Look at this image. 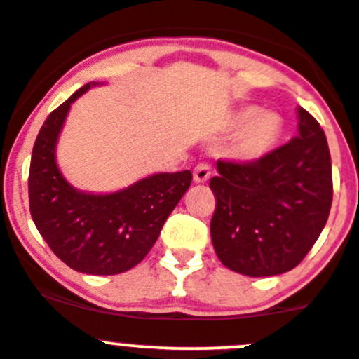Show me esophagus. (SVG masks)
I'll list each match as a JSON object with an SVG mask.
<instances>
[{"label":"esophagus","mask_w":359,"mask_h":359,"mask_svg":"<svg viewBox=\"0 0 359 359\" xmlns=\"http://www.w3.org/2000/svg\"><path fill=\"white\" fill-rule=\"evenodd\" d=\"M209 177H211V166L208 163L196 164L195 170H193V179H195V182H208Z\"/></svg>","instance_id":"esophagus-1"}]
</instances>
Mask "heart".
<instances>
[{"mask_svg": "<svg viewBox=\"0 0 359 359\" xmlns=\"http://www.w3.org/2000/svg\"><path fill=\"white\" fill-rule=\"evenodd\" d=\"M229 128L240 130L234 154L241 161H259L268 156L283 135V119L276 112H261L259 107H241L229 118Z\"/></svg>", "mask_w": 359, "mask_h": 359, "instance_id": "b5f03b06", "label": "heart"}]
</instances>
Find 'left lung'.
<instances>
[{"mask_svg":"<svg viewBox=\"0 0 359 359\" xmlns=\"http://www.w3.org/2000/svg\"><path fill=\"white\" fill-rule=\"evenodd\" d=\"M211 240L232 272H290L318 240L332 202L331 154L318 121L299 107V135L259 161L216 163Z\"/></svg>","mask_w":359,"mask_h":359,"instance_id":"8db88e82","label":"left lung"}]
</instances>
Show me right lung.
Segmentation results:
<instances>
[{"label": "right lung", "mask_w": 359, "mask_h": 359, "mask_svg": "<svg viewBox=\"0 0 359 359\" xmlns=\"http://www.w3.org/2000/svg\"><path fill=\"white\" fill-rule=\"evenodd\" d=\"M95 83H86L55 109L39 130L32 151L28 196L34 224L53 254L69 268L91 276H116L144 259L164 222L187 187L189 170L156 173L109 195L71 186L55 159L57 140L71 103Z\"/></svg>", "instance_id": "obj_1"}]
</instances>
